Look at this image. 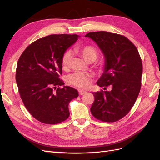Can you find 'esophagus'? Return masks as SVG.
<instances>
[{"label":"esophagus","instance_id":"34e87169","mask_svg":"<svg viewBox=\"0 0 160 160\" xmlns=\"http://www.w3.org/2000/svg\"><path fill=\"white\" fill-rule=\"evenodd\" d=\"M79 95L80 96H82V95H84V94H85L86 93H87V91H82V90H80L79 91Z\"/></svg>","mask_w":160,"mask_h":160}]
</instances>
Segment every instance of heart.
Wrapping results in <instances>:
<instances>
[{"instance_id": "obj_1", "label": "heart", "mask_w": 160, "mask_h": 160, "mask_svg": "<svg viewBox=\"0 0 160 160\" xmlns=\"http://www.w3.org/2000/svg\"><path fill=\"white\" fill-rule=\"evenodd\" d=\"M75 52L80 54L88 62H93L96 60L98 56V52L96 47L92 45H84L77 47ZM72 54L70 51H66L63 53L61 64L64 70L69 69ZM91 80V75L84 72H75L70 74L67 78V82L71 85L80 89H86L89 86Z\"/></svg>"}]
</instances>
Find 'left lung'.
I'll list each match as a JSON object with an SVG mask.
<instances>
[{
    "label": "left lung",
    "instance_id": "1",
    "mask_svg": "<svg viewBox=\"0 0 160 160\" xmlns=\"http://www.w3.org/2000/svg\"><path fill=\"white\" fill-rule=\"evenodd\" d=\"M96 42L105 58L104 71L97 82L104 90L93 93V116L105 122L120 120L133 107L141 89L142 62L133 43L125 36L107 32L85 35ZM109 86L111 90L106 91Z\"/></svg>",
    "mask_w": 160,
    "mask_h": 160
}]
</instances>
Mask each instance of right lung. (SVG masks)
I'll return each mask as SVG.
<instances>
[{"label":"right lung","mask_w":160,"mask_h":160,"mask_svg":"<svg viewBox=\"0 0 160 160\" xmlns=\"http://www.w3.org/2000/svg\"><path fill=\"white\" fill-rule=\"evenodd\" d=\"M77 34H53L29 45L19 58L16 81L27 109L47 124L60 123L69 116L68 106L78 96L76 89L64 84L61 60L78 40Z\"/></svg>","instance_id":"1"}]
</instances>
